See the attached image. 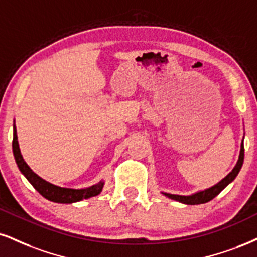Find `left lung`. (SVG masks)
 <instances>
[{
  "label": "left lung",
  "instance_id": "1",
  "mask_svg": "<svg viewBox=\"0 0 257 257\" xmlns=\"http://www.w3.org/2000/svg\"><path fill=\"white\" fill-rule=\"evenodd\" d=\"M243 160H244V145H243V143H242V147H240V154H239L238 162H237L236 167L233 168L232 172H231L229 175L225 177V179L221 180V181L218 183V185L211 187V188L206 189V191L199 192V193H196V194H193V195H189V196L168 194V193H163V194L168 196V198L173 199V200L180 201V202H182V204H187V205H199V204H205V202L211 201L212 199L216 198V196L219 194V193L223 191V189L225 188V187L229 185L231 181H233V180H235L237 174L239 173L240 168H242Z\"/></svg>",
  "mask_w": 257,
  "mask_h": 257
}]
</instances>
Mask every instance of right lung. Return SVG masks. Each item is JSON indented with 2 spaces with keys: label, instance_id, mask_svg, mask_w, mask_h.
I'll use <instances>...</instances> for the list:
<instances>
[{
  "label": "right lung",
  "instance_id": "obj_1",
  "mask_svg": "<svg viewBox=\"0 0 257 257\" xmlns=\"http://www.w3.org/2000/svg\"><path fill=\"white\" fill-rule=\"evenodd\" d=\"M13 154H14L15 162H17L20 172L24 174L25 177L30 181V183L38 192L40 193L44 198L47 200L53 202H59V204H71V202H77L83 200V199L91 198L100 194L102 191L103 182H99L97 185H94L89 188L84 189H71V188H62V187L55 186L52 183L46 182L41 177L37 175L31 170V168L27 166L24 158L21 156L20 149H19L18 143V136L17 131L14 130V135H13Z\"/></svg>",
  "mask_w": 257,
  "mask_h": 257
}]
</instances>
